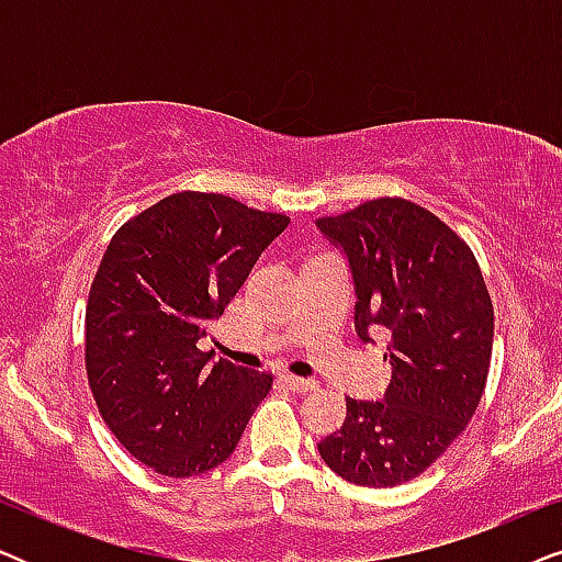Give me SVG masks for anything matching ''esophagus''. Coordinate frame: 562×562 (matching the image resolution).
I'll use <instances>...</instances> for the list:
<instances>
[{"mask_svg":"<svg viewBox=\"0 0 562 562\" xmlns=\"http://www.w3.org/2000/svg\"><path fill=\"white\" fill-rule=\"evenodd\" d=\"M283 383L296 394H306V391H317V383L310 379H299V375H283Z\"/></svg>","mask_w":562,"mask_h":562,"instance_id":"34e87169","label":"esophagus"}]
</instances>
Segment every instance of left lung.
<instances>
[{"mask_svg":"<svg viewBox=\"0 0 562 562\" xmlns=\"http://www.w3.org/2000/svg\"><path fill=\"white\" fill-rule=\"evenodd\" d=\"M348 252L356 329H389L383 402H348L345 425L319 456L356 486L417 479L456 442L479 409L494 348V304L471 245L425 206L379 196L319 217Z\"/></svg>","mask_w":562,"mask_h":562,"instance_id":"left-lung-1","label":"left lung"}]
</instances>
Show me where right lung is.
<instances>
[{"label":"right lung","instance_id":"1","mask_svg":"<svg viewBox=\"0 0 562 562\" xmlns=\"http://www.w3.org/2000/svg\"><path fill=\"white\" fill-rule=\"evenodd\" d=\"M286 214L225 194L179 191L130 217L89 289L83 363L97 409L135 460L168 479L233 456L273 373L196 348Z\"/></svg>","mask_w":562,"mask_h":562}]
</instances>
